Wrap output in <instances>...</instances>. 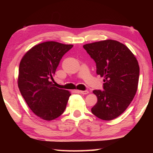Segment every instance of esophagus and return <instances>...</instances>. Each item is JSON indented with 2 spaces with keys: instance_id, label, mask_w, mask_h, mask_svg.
Here are the masks:
<instances>
[{
  "instance_id": "obj_1",
  "label": "esophagus",
  "mask_w": 153,
  "mask_h": 153,
  "mask_svg": "<svg viewBox=\"0 0 153 153\" xmlns=\"http://www.w3.org/2000/svg\"><path fill=\"white\" fill-rule=\"evenodd\" d=\"M77 92L80 93V94H88V93H89V92L88 91V90H78Z\"/></svg>"
}]
</instances>
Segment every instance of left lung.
Here are the masks:
<instances>
[{"instance_id":"8db88e82","label":"left lung","mask_w":153,"mask_h":153,"mask_svg":"<svg viewBox=\"0 0 153 153\" xmlns=\"http://www.w3.org/2000/svg\"><path fill=\"white\" fill-rule=\"evenodd\" d=\"M104 77L103 90H94L98 101L91 108L98 118L110 121L122 114L138 88L140 68L130 50L118 41L107 40L83 46Z\"/></svg>"}]
</instances>
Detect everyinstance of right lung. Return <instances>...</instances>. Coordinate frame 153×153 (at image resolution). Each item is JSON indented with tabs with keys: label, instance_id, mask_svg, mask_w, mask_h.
<instances>
[{
	"label": "right lung",
	"instance_id": "1",
	"mask_svg": "<svg viewBox=\"0 0 153 153\" xmlns=\"http://www.w3.org/2000/svg\"><path fill=\"white\" fill-rule=\"evenodd\" d=\"M73 47L53 41L34 46L22 58L18 86L33 113L42 120H53L62 115L71 94L54 86L53 80L61 59Z\"/></svg>",
	"mask_w": 153,
	"mask_h": 153
}]
</instances>
